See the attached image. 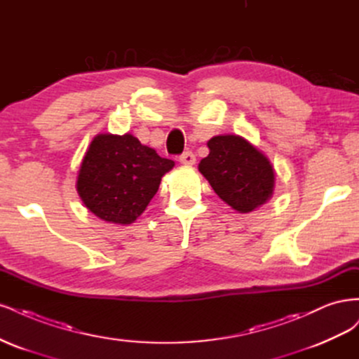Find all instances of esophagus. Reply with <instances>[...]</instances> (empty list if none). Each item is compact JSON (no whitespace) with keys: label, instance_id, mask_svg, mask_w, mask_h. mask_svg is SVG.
I'll list each match as a JSON object with an SVG mask.
<instances>
[{"label":"esophagus","instance_id":"1","mask_svg":"<svg viewBox=\"0 0 359 359\" xmlns=\"http://www.w3.org/2000/svg\"><path fill=\"white\" fill-rule=\"evenodd\" d=\"M179 161H180V164H183V165H194L196 158H195V155L192 152H183L179 156Z\"/></svg>","mask_w":359,"mask_h":359}]
</instances>
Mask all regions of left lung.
Masks as SVG:
<instances>
[{"instance_id": "8db88e82", "label": "left lung", "mask_w": 359, "mask_h": 359, "mask_svg": "<svg viewBox=\"0 0 359 359\" xmlns=\"http://www.w3.org/2000/svg\"><path fill=\"white\" fill-rule=\"evenodd\" d=\"M198 170L219 198L240 213L267 203L274 189V170L262 152L240 135H216Z\"/></svg>"}]
</instances>
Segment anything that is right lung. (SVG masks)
Returning a JSON list of instances; mask_svg holds the SVG:
<instances>
[{
  "instance_id": "1",
  "label": "right lung",
  "mask_w": 359,
  "mask_h": 359,
  "mask_svg": "<svg viewBox=\"0 0 359 359\" xmlns=\"http://www.w3.org/2000/svg\"><path fill=\"white\" fill-rule=\"evenodd\" d=\"M172 167L175 161L161 158L131 134H98L80 167L77 192L102 221L128 225L144 212Z\"/></svg>"
}]
</instances>
